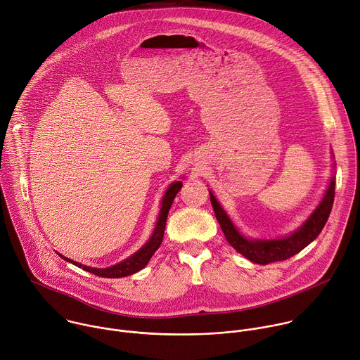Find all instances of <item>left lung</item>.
Instances as JSON below:
<instances>
[{"instance_id":"1","label":"left lung","mask_w":360,"mask_h":360,"mask_svg":"<svg viewBox=\"0 0 360 360\" xmlns=\"http://www.w3.org/2000/svg\"><path fill=\"white\" fill-rule=\"evenodd\" d=\"M209 195L214 210V216L223 230V234L229 245L250 262L264 266L269 263L283 262L292 257L318 237L332 210L335 198V178L330 179L321 203L314 210V213L304 221V224L298 227L292 234L283 238H274V240H253V238L245 237L231 223L230 217L223 210V207L220 206V203L210 191Z\"/></svg>"}]
</instances>
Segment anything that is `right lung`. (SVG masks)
Returning a JSON list of instances; mask_svg holds the SVG:
<instances>
[{
  "label": "right lung",
  "mask_w": 360,
  "mask_h": 360,
  "mask_svg": "<svg viewBox=\"0 0 360 360\" xmlns=\"http://www.w3.org/2000/svg\"><path fill=\"white\" fill-rule=\"evenodd\" d=\"M182 188V182L178 181V182H174L169 185V188L167 189L164 198H162V202H161V210H160V214H158V220H157V224H155V229H154V233L153 236L150 237V240L137 252L134 253L133 256H130L129 259L120 262L118 264H114L111 267H107V269H93V267H87V266H83L77 262H73L70 259H66L63 256V260L77 266L79 269H83L94 276H98V277H104V278H122V277H127L130 274H134L137 271H140L141 269H144L150 259L153 257V255L158 250V248L161 246L162 243V238H164V231H165V224H167V217H168V212L172 206V202L176 196V193L179 192V189Z\"/></svg>",
  "instance_id": "right-lung-1"
}]
</instances>
